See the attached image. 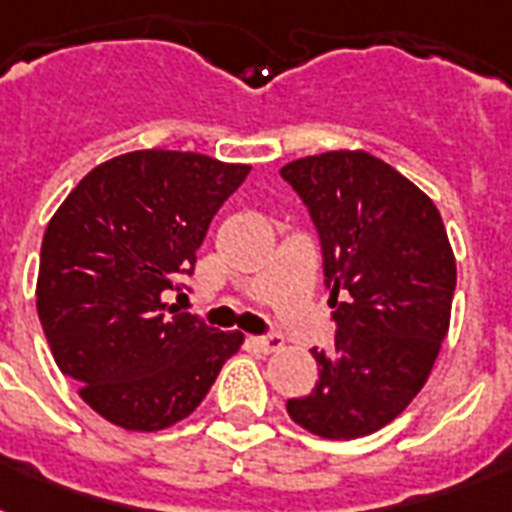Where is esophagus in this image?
<instances>
[{"instance_id": "obj_1", "label": "esophagus", "mask_w": 512, "mask_h": 512, "mask_svg": "<svg viewBox=\"0 0 512 512\" xmlns=\"http://www.w3.org/2000/svg\"><path fill=\"white\" fill-rule=\"evenodd\" d=\"M249 342L255 345L257 350H263V353H276V350L284 348V340L279 335H268V337H249Z\"/></svg>"}]
</instances>
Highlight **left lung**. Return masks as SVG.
Wrapping results in <instances>:
<instances>
[{
  "label": "left lung",
  "instance_id": "8db88e82",
  "mask_svg": "<svg viewBox=\"0 0 512 512\" xmlns=\"http://www.w3.org/2000/svg\"><path fill=\"white\" fill-rule=\"evenodd\" d=\"M308 204L324 249L337 337L316 350L319 382L289 398L313 436L348 441L393 422L428 382L449 332L457 263L428 193L366 151H327L281 167Z\"/></svg>",
  "mask_w": 512,
  "mask_h": 512
}]
</instances>
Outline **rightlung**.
I'll list each match as a JSON object with an SVG mask.
<instances>
[{
    "instance_id": "add662e5",
    "label": "right lung",
    "mask_w": 512,
    "mask_h": 512,
    "mask_svg": "<svg viewBox=\"0 0 512 512\" xmlns=\"http://www.w3.org/2000/svg\"><path fill=\"white\" fill-rule=\"evenodd\" d=\"M249 164L146 148L98 164L47 223L36 311L52 358L103 420L154 433L185 420L241 348L164 303Z\"/></svg>"
}]
</instances>
